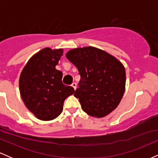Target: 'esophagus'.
Returning <instances> with one entry per match:
<instances>
[{
    "label": "esophagus",
    "instance_id": "1",
    "mask_svg": "<svg viewBox=\"0 0 158 158\" xmlns=\"http://www.w3.org/2000/svg\"><path fill=\"white\" fill-rule=\"evenodd\" d=\"M71 86L73 87L74 90H76V89H77V83H75V82H73V83H72Z\"/></svg>",
    "mask_w": 158,
    "mask_h": 158
}]
</instances>
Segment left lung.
<instances>
[{
    "label": "left lung",
    "mask_w": 158,
    "mask_h": 158,
    "mask_svg": "<svg viewBox=\"0 0 158 158\" xmlns=\"http://www.w3.org/2000/svg\"><path fill=\"white\" fill-rule=\"evenodd\" d=\"M66 57L80 75L74 96L88 115L101 118L118 106L126 87V70L118 59L94 47L75 48Z\"/></svg>",
    "instance_id": "obj_1"
}]
</instances>
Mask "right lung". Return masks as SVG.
I'll return each instance as SVG.
<instances>
[{"instance_id": "obj_1", "label": "right lung", "mask_w": 158, "mask_h": 158, "mask_svg": "<svg viewBox=\"0 0 158 158\" xmlns=\"http://www.w3.org/2000/svg\"><path fill=\"white\" fill-rule=\"evenodd\" d=\"M62 54V49H42L30 58L20 76L23 102L41 120L56 118L62 112L65 99L74 93L73 87L62 83V72L56 69Z\"/></svg>"}]
</instances>
